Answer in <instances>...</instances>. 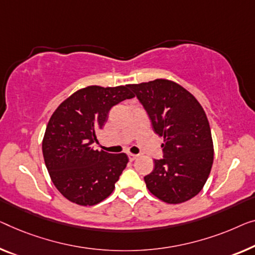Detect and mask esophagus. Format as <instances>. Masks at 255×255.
I'll list each match as a JSON object with an SVG mask.
<instances>
[{
    "label": "esophagus",
    "mask_w": 255,
    "mask_h": 255,
    "mask_svg": "<svg viewBox=\"0 0 255 255\" xmlns=\"http://www.w3.org/2000/svg\"><path fill=\"white\" fill-rule=\"evenodd\" d=\"M128 158H129V160H130V161H134L135 159H137V158H138V154L130 153V152H129V153H128Z\"/></svg>",
    "instance_id": "esophagus-1"
}]
</instances>
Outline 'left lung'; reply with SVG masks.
Returning <instances> with one entry per match:
<instances>
[{
  "instance_id": "1",
  "label": "left lung",
  "mask_w": 255,
  "mask_h": 255,
  "mask_svg": "<svg viewBox=\"0 0 255 255\" xmlns=\"http://www.w3.org/2000/svg\"><path fill=\"white\" fill-rule=\"evenodd\" d=\"M149 115L164 159L144 177L146 188L167 204H181L198 195L214 158L211 127L203 106L191 93L167 79L129 85Z\"/></svg>"
}]
</instances>
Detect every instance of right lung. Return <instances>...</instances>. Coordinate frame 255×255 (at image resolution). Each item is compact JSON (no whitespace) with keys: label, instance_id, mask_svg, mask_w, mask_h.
Returning a JSON list of instances; mask_svg holds the SVG:
<instances>
[{"label":"right lung","instance_id":"1","mask_svg":"<svg viewBox=\"0 0 255 255\" xmlns=\"http://www.w3.org/2000/svg\"><path fill=\"white\" fill-rule=\"evenodd\" d=\"M135 95L129 85L88 86L58 105L45 128L42 152L57 190L72 203L93 206L111 195L126 168V153L95 150L96 132L112 106Z\"/></svg>","mask_w":255,"mask_h":255}]
</instances>
